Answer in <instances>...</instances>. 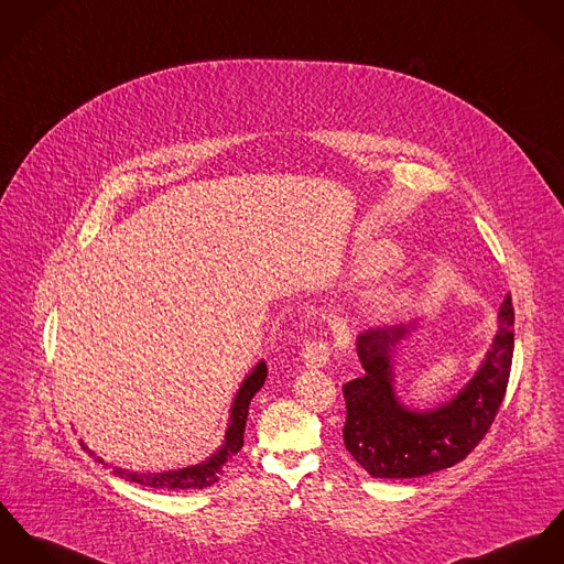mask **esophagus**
I'll use <instances>...</instances> for the list:
<instances>
[{"label":"esophagus","mask_w":564,"mask_h":564,"mask_svg":"<svg viewBox=\"0 0 564 564\" xmlns=\"http://www.w3.org/2000/svg\"><path fill=\"white\" fill-rule=\"evenodd\" d=\"M330 344L326 339H313L307 346H305V364L307 368H324L330 359Z\"/></svg>","instance_id":"34e87169"}]
</instances>
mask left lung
Listing matches in <instances>:
<instances>
[{"mask_svg":"<svg viewBox=\"0 0 564 564\" xmlns=\"http://www.w3.org/2000/svg\"><path fill=\"white\" fill-rule=\"evenodd\" d=\"M500 330L478 375L465 389L426 413L404 409L393 391L391 352L409 333L404 326L366 330L357 352L366 375L344 384V445L375 478H417L463 460L489 433L506 395L514 310L510 294L501 303Z\"/></svg>","mask_w":564,"mask_h":564,"instance_id":"8db88e82","label":"left lung"}]
</instances>
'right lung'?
Segmentation results:
<instances>
[{
    "label": "right lung",
    "instance_id": "right-lung-1",
    "mask_svg": "<svg viewBox=\"0 0 564 564\" xmlns=\"http://www.w3.org/2000/svg\"><path fill=\"white\" fill-rule=\"evenodd\" d=\"M268 376V368L261 361L259 366H254L251 375L247 376L245 384L240 387L234 409H231V424L225 437V445L205 463L186 467L180 471H164V474H135V471H123V469H115V474H119L121 478L144 485V487H153V489H171V491H182V489H205L218 482V478L225 474V463L231 460L245 445V429H247V417H249V404H251L252 395L263 387V380ZM84 445V443H82ZM84 449H88L84 445ZM90 452V449H88ZM93 454V452H90ZM99 463H104L101 458H97Z\"/></svg>",
    "mask_w": 564,
    "mask_h": 564
}]
</instances>
